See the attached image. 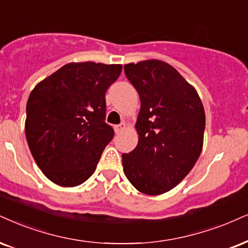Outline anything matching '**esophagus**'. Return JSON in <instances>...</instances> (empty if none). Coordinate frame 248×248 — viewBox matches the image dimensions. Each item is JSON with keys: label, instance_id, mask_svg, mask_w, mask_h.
Instances as JSON below:
<instances>
[{"label": "esophagus", "instance_id": "esophagus-1", "mask_svg": "<svg viewBox=\"0 0 248 248\" xmlns=\"http://www.w3.org/2000/svg\"><path fill=\"white\" fill-rule=\"evenodd\" d=\"M125 127H126V124L125 123H121L119 125H116L115 126V132L116 133H121L122 131H123Z\"/></svg>", "mask_w": 248, "mask_h": 248}]
</instances>
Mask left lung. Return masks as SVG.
I'll list each match as a JSON object with an SVG mask.
<instances>
[{
	"label": "left lung",
	"instance_id": "1",
	"mask_svg": "<svg viewBox=\"0 0 248 248\" xmlns=\"http://www.w3.org/2000/svg\"><path fill=\"white\" fill-rule=\"evenodd\" d=\"M124 72L141 103L136 123L139 141L122 155L124 173L142 193H166L185 178L202 151V102L194 87L166 62L130 63Z\"/></svg>",
	"mask_w": 248,
	"mask_h": 248
}]
</instances>
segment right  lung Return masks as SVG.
Here are the masks:
<instances>
[{
    "instance_id": "right-lung-1",
    "label": "right lung",
    "mask_w": 248,
    "mask_h": 248,
    "mask_svg": "<svg viewBox=\"0 0 248 248\" xmlns=\"http://www.w3.org/2000/svg\"><path fill=\"white\" fill-rule=\"evenodd\" d=\"M121 64L69 63L31 92L25 133L45 176L73 187L93 175L114 138L106 123V92L117 80Z\"/></svg>"
}]
</instances>
